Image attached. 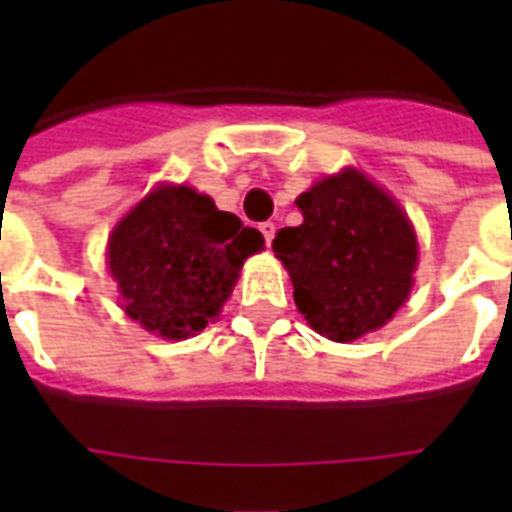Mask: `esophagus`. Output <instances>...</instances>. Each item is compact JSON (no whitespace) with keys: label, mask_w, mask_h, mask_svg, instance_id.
Masks as SVG:
<instances>
[{"label":"esophagus","mask_w":512,"mask_h":512,"mask_svg":"<svg viewBox=\"0 0 512 512\" xmlns=\"http://www.w3.org/2000/svg\"><path fill=\"white\" fill-rule=\"evenodd\" d=\"M257 228H260V233H263L265 244H271L273 233H276V225H273L271 220H268V223H260V225H257Z\"/></svg>","instance_id":"34e87169"}]
</instances>
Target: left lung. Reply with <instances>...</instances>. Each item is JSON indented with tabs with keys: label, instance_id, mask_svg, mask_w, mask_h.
I'll return each instance as SVG.
<instances>
[{
	"label": "left lung",
	"instance_id": "1",
	"mask_svg": "<svg viewBox=\"0 0 512 512\" xmlns=\"http://www.w3.org/2000/svg\"><path fill=\"white\" fill-rule=\"evenodd\" d=\"M303 223L281 228L273 252L292 276L295 303L319 335L350 342L404 305L417 239L388 193L361 172L324 177L297 199Z\"/></svg>",
	"mask_w": 512,
	"mask_h": 512
}]
</instances>
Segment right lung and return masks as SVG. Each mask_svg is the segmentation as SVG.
I'll use <instances>...</instances> for the list:
<instances>
[{
    "instance_id": "1",
    "label": "right lung",
    "mask_w": 512,
    "mask_h": 512,
    "mask_svg": "<svg viewBox=\"0 0 512 512\" xmlns=\"http://www.w3.org/2000/svg\"><path fill=\"white\" fill-rule=\"evenodd\" d=\"M263 236L185 185L148 193L108 239L124 311L148 332L185 340L215 319Z\"/></svg>"
}]
</instances>
